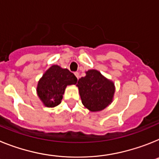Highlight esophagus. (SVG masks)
<instances>
[{"label":"esophagus","mask_w":159,"mask_h":159,"mask_svg":"<svg viewBox=\"0 0 159 159\" xmlns=\"http://www.w3.org/2000/svg\"><path fill=\"white\" fill-rule=\"evenodd\" d=\"M74 74H75V76H76V77H77V78H78H78H79V77H80V76H79V73H78V72H75V73H74Z\"/></svg>","instance_id":"34e87169"}]
</instances>
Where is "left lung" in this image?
Listing matches in <instances>:
<instances>
[{"instance_id": "8db88e82", "label": "left lung", "mask_w": 159, "mask_h": 159, "mask_svg": "<svg viewBox=\"0 0 159 159\" xmlns=\"http://www.w3.org/2000/svg\"><path fill=\"white\" fill-rule=\"evenodd\" d=\"M77 86L81 102L89 111L102 110L112 102L115 92L114 82L105 78L98 70L85 72V76L78 80Z\"/></svg>"}]
</instances>
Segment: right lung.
Listing matches in <instances>:
<instances>
[{
  "instance_id": "1",
  "label": "right lung",
  "mask_w": 159,
  "mask_h": 159,
  "mask_svg": "<svg viewBox=\"0 0 159 159\" xmlns=\"http://www.w3.org/2000/svg\"><path fill=\"white\" fill-rule=\"evenodd\" d=\"M77 81L78 78L70 70L53 65L38 81L37 93L46 107H55L61 102L66 86Z\"/></svg>"
}]
</instances>
